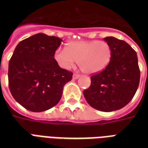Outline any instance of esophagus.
Here are the masks:
<instances>
[{
	"label": "esophagus",
	"mask_w": 148,
	"mask_h": 148,
	"mask_svg": "<svg viewBox=\"0 0 148 148\" xmlns=\"http://www.w3.org/2000/svg\"><path fill=\"white\" fill-rule=\"evenodd\" d=\"M79 77H80V75H79V74H73V79H77V78H79Z\"/></svg>",
	"instance_id": "1"
}]
</instances>
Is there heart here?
<instances>
[{
    "label": "heart",
    "mask_w": 148,
    "mask_h": 148,
    "mask_svg": "<svg viewBox=\"0 0 148 148\" xmlns=\"http://www.w3.org/2000/svg\"><path fill=\"white\" fill-rule=\"evenodd\" d=\"M111 55V47L106 41L81 40L70 43L67 50L58 48L54 59L63 69H71L78 62L79 67L84 73L93 74L105 69Z\"/></svg>",
    "instance_id": "b5f03b06"
}]
</instances>
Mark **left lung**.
Returning <instances> with one entry per match:
<instances>
[{"instance_id":"1","label":"left lung","mask_w":148,"mask_h":148,"mask_svg":"<svg viewBox=\"0 0 148 148\" xmlns=\"http://www.w3.org/2000/svg\"><path fill=\"white\" fill-rule=\"evenodd\" d=\"M103 40L111 47V59L105 69L90 77L91 84L84 95L93 108L110 112L124 108L133 98L140 82V69L137 53L127 43L114 37Z\"/></svg>"}]
</instances>
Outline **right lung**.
Here are the masks:
<instances>
[{
  "label": "right lung",
  "mask_w": 148,
  "mask_h": 148,
  "mask_svg": "<svg viewBox=\"0 0 148 148\" xmlns=\"http://www.w3.org/2000/svg\"><path fill=\"white\" fill-rule=\"evenodd\" d=\"M62 40L39 33L21 40L9 61L8 83L13 97L27 110L41 112L60 101L71 72L60 68L54 53Z\"/></svg>",
  "instance_id": "1"
}]
</instances>
